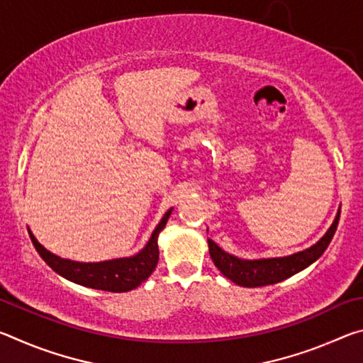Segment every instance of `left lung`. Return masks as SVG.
I'll list each match as a JSON object with an SVG mask.
<instances>
[{
	"instance_id": "obj_1",
	"label": "left lung",
	"mask_w": 363,
	"mask_h": 363,
	"mask_svg": "<svg viewBox=\"0 0 363 363\" xmlns=\"http://www.w3.org/2000/svg\"><path fill=\"white\" fill-rule=\"evenodd\" d=\"M340 213L341 211H337L335 223L331 224L328 232L325 233L320 240H318L314 247L301 251V253L286 257H274V259L243 261L238 259L235 256L224 253L211 238H208L211 259L214 262V266L223 272L224 277L240 286L255 288L279 284V281L291 277V275L298 274L299 270L311 266L312 262L317 261L318 257L323 255V251L327 250L331 238H333L336 232L337 223H340Z\"/></svg>"
}]
</instances>
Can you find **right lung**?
I'll return each instance as SVG.
<instances>
[{
    "instance_id": "right-lung-1",
    "label": "right lung",
    "mask_w": 363,
    "mask_h": 363,
    "mask_svg": "<svg viewBox=\"0 0 363 363\" xmlns=\"http://www.w3.org/2000/svg\"><path fill=\"white\" fill-rule=\"evenodd\" d=\"M169 214L171 210L160 220L157 229L152 233L149 243L145 245V248L140 253L133 257H123V259L104 262H75L62 259V257L49 253L48 250L43 248L32 235V232L28 230V233L33 242V247L43 257V261L52 270L62 275V277L75 281L78 285L96 288V290L121 293L139 286L155 270L158 262L157 238L160 230L167 225Z\"/></svg>"
}]
</instances>
